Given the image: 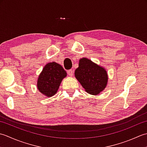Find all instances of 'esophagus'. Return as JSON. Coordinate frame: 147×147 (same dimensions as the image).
Instances as JSON below:
<instances>
[{"instance_id": "34e87169", "label": "esophagus", "mask_w": 147, "mask_h": 147, "mask_svg": "<svg viewBox=\"0 0 147 147\" xmlns=\"http://www.w3.org/2000/svg\"><path fill=\"white\" fill-rule=\"evenodd\" d=\"M67 73H68V76H70V77H71V76H74V71H73L72 70H68Z\"/></svg>"}]
</instances>
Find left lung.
<instances>
[{"mask_svg":"<svg viewBox=\"0 0 147 147\" xmlns=\"http://www.w3.org/2000/svg\"><path fill=\"white\" fill-rule=\"evenodd\" d=\"M75 77L89 94L96 95L104 90L108 82V74L104 68L90 59L82 58L79 67L75 71Z\"/></svg>","mask_w":147,"mask_h":147,"instance_id":"obj_1","label":"left lung"}]
</instances>
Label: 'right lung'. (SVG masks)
I'll use <instances>...</instances> for the list:
<instances>
[{
  "label": "right lung",
  "mask_w": 147,
  "mask_h": 147,
  "mask_svg": "<svg viewBox=\"0 0 147 147\" xmlns=\"http://www.w3.org/2000/svg\"><path fill=\"white\" fill-rule=\"evenodd\" d=\"M66 76L67 72L60 65L54 61L48 63L38 76L37 84L38 91L47 97L53 96Z\"/></svg>",
  "instance_id": "add662e5"
}]
</instances>
